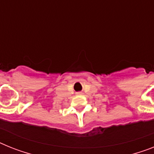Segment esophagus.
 <instances>
[{"label":"esophagus","instance_id":"esophagus-1","mask_svg":"<svg viewBox=\"0 0 154 154\" xmlns=\"http://www.w3.org/2000/svg\"><path fill=\"white\" fill-rule=\"evenodd\" d=\"M77 94H81V92H78V93H77Z\"/></svg>","mask_w":154,"mask_h":154}]
</instances>
